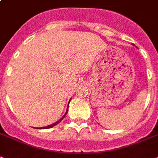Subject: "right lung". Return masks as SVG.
Wrapping results in <instances>:
<instances>
[{
	"mask_svg": "<svg viewBox=\"0 0 158 158\" xmlns=\"http://www.w3.org/2000/svg\"><path fill=\"white\" fill-rule=\"evenodd\" d=\"M67 111H68V108H67V110H66V114H64V116L62 117V118H61V119H60V120H59V121H57V122H56V123H53V124H52V125H49V126H48V127H41V128H51V127H54L55 125H57V124H58L59 123H60V122L61 121V120H62V119L64 118H65V116H66V114H67ZM41 128H40V129H41Z\"/></svg>",
	"mask_w": 158,
	"mask_h": 158,
	"instance_id": "right-lung-1",
	"label": "right lung"
}]
</instances>
